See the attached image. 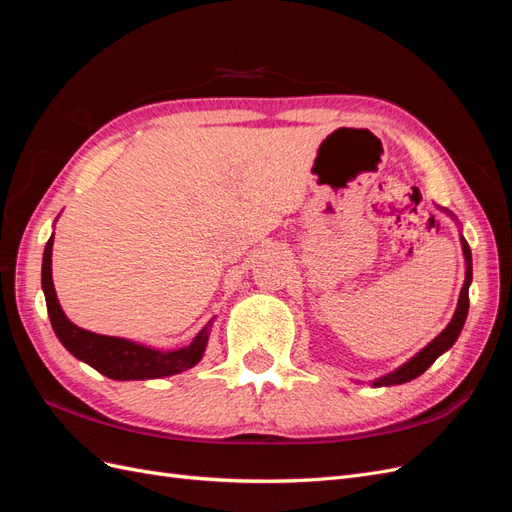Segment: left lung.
Instances as JSON below:
<instances>
[{
	"label": "left lung",
	"instance_id": "1",
	"mask_svg": "<svg viewBox=\"0 0 512 512\" xmlns=\"http://www.w3.org/2000/svg\"><path fill=\"white\" fill-rule=\"evenodd\" d=\"M461 247H463V256H466V282H463V288L459 292L457 309H455L451 322L446 324V329L436 339H433L431 344H427L421 352L414 354L408 363L397 367L395 371H391V374H386V376L371 382L374 386H393V384H404V382H410V380L418 378L423 374V371H427L433 365V361H436L440 354H444L448 348H451L457 342V337H459L463 324H466V318H468V307H470L468 290H470V284H472V252H470L468 241L463 237H461Z\"/></svg>",
	"mask_w": 512,
	"mask_h": 512
}]
</instances>
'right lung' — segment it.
Here are the masks:
<instances>
[{
    "mask_svg": "<svg viewBox=\"0 0 512 512\" xmlns=\"http://www.w3.org/2000/svg\"><path fill=\"white\" fill-rule=\"evenodd\" d=\"M51 256H53V235L44 247L42 256V290L46 299V309H49V318L53 324V331L59 337V342L66 346L70 354L76 359L94 367L100 374L113 380H151V378H166L181 374V371L194 367L203 359L207 342H209V322L207 327L200 331L190 346L179 350H156L143 344L130 342L123 337L111 335H98L76 327L74 322L61 309L55 286H53V269H51Z\"/></svg>",
    "mask_w": 512,
    "mask_h": 512,
    "instance_id": "right-lung-1",
    "label": "right lung"
}]
</instances>
